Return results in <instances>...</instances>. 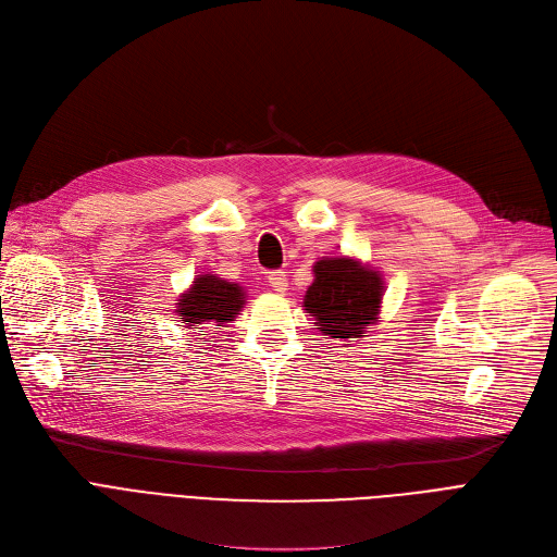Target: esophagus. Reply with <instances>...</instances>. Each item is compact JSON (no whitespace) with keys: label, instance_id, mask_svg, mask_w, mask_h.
Here are the masks:
<instances>
[{"label":"esophagus","instance_id":"esophagus-1","mask_svg":"<svg viewBox=\"0 0 557 557\" xmlns=\"http://www.w3.org/2000/svg\"><path fill=\"white\" fill-rule=\"evenodd\" d=\"M269 284H271L273 290H277V294H284L286 286H288V277H286L284 271H273V273L269 275Z\"/></svg>","mask_w":557,"mask_h":557}]
</instances>
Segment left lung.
<instances>
[{
    "label": "left lung",
    "instance_id": "obj_1",
    "mask_svg": "<svg viewBox=\"0 0 557 557\" xmlns=\"http://www.w3.org/2000/svg\"><path fill=\"white\" fill-rule=\"evenodd\" d=\"M313 282L305 294V313L313 315L315 330L334 341L363 338L379 320L384 302V277L357 257H320Z\"/></svg>",
    "mask_w": 557,
    "mask_h": 557
}]
</instances>
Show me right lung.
Masks as SVG:
<instances>
[{
    "mask_svg": "<svg viewBox=\"0 0 557 557\" xmlns=\"http://www.w3.org/2000/svg\"><path fill=\"white\" fill-rule=\"evenodd\" d=\"M244 305L246 288L242 284L202 273L175 300V315H181V323L191 330H200V325L225 327V323L239 315Z\"/></svg>",
    "mask_w": 557,
    "mask_h": 557,
    "instance_id": "right-lung-1",
    "label": "right lung"
}]
</instances>
